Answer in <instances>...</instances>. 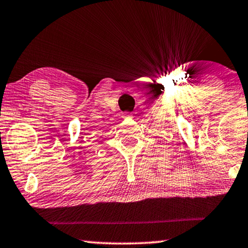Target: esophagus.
<instances>
[{
  "label": "esophagus",
  "mask_w": 248,
  "mask_h": 248,
  "mask_svg": "<svg viewBox=\"0 0 248 248\" xmlns=\"http://www.w3.org/2000/svg\"><path fill=\"white\" fill-rule=\"evenodd\" d=\"M125 117H126V118H130V120H132V118H133V115H132V114L125 115Z\"/></svg>",
  "instance_id": "obj_1"
}]
</instances>
